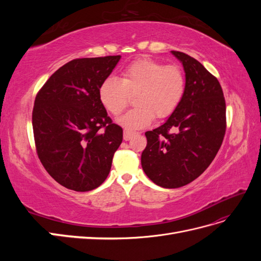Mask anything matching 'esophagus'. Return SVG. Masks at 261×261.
<instances>
[{"label": "esophagus", "mask_w": 261, "mask_h": 261, "mask_svg": "<svg viewBox=\"0 0 261 261\" xmlns=\"http://www.w3.org/2000/svg\"><path fill=\"white\" fill-rule=\"evenodd\" d=\"M135 135V133H132V132H128V130H124V140H130L133 138V136Z\"/></svg>", "instance_id": "obj_1"}]
</instances>
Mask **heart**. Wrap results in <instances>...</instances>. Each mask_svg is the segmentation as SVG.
<instances>
[{"label":"heart","instance_id":"obj_1","mask_svg":"<svg viewBox=\"0 0 261 261\" xmlns=\"http://www.w3.org/2000/svg\"><path fill=\"white\" fill-rule=\"evenodd\" d=\"M186 78L177 65L150 59L132 63L122 72L121 81L108 77L99 87V100L108 112L120 115L136 96L137 108L124 114L118 124L126 130L145 128L153 118L163 120L176 111L184 98Z\"/></svg>","mask_w":261,"mask_h":261}]
</instances>
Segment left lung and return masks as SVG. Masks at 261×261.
<instances>
[{"label":"left lung","mask_w":261,"mask_h":261,"mask_svg":"<svg viewBox=\"0 0 261 261\" xmlns=\"http://www.w3.org/2000/svg\"><path fill=\"white\" fill-rule=\"evenodd\" d=\"M171 53L183 64L185 94L167 122L146 132L141 167L154 184L178 188L201 175L215 159L224 138L226 117L217 78L189 55Z\"/></svg>","instance_id":"obj_1"}]
</instances>
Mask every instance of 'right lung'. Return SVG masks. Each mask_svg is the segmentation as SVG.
<instances>
[{
	"label": "right lung",
	"instance_id": "add662e5",
	"mask_svg": "<svg viewBox=\"0 0 261 261\" xmlns=\"http://www.w3.org/2000/svg\"><path fill=\"white\" fill-rule=\"evenodd\" d=\"M121 55L76 59L37 93L33 128L39 159L59 184L75 192L100 186L111 170L123 129L99 100V87Z\"/></svg>",
	"mask_w": 261,
	"mask_h": 261
}]
</instances>
